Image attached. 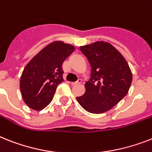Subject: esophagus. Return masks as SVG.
I'll use <instances>...</instances> for the list:
<instances>
[{
    "mask_svg": "<svg viewBox=\"0 0 152 152\" xmlns=\"http://www.w3.org/2000/svg\"><path fill=\"white\" fill-rule=\"evenodd\" d=\"M81 79H78L77 81H75V82H71V85H78V84H81Z\"/></svg>",
    "mask_w": 152,
    "mask_h": 152,
    "instance_id": "esophagus-1",
    "label": "esophagus"
}]
</instances>
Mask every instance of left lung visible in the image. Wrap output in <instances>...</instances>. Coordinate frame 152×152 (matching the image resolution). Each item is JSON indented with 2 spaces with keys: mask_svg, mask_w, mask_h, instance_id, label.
<instances>
[{
  "mask_svg": "<svg viewBox=\"0 0 152 152\" xmlns=\"http://www.w3.org/2000/svg\"><path fill=\"white\" fill-rule=\"evenodd\" d=\"M91 66L85 93L77 97L81 107L91 113H102L116 106L129 91L132 74L123 55L107 42L80 46Z\"/></svg>",
  "mask_w": 152,
  "mask_h": 152,
  "instance_id": "1",
  "label": "left lung"
}]
</instances>
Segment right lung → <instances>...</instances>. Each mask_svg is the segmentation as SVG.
Wrapping results in <instances>:
<instances>
[{
    "instance_id": "1",
    "label": "right lung",
    "mask_w": 152,
    "mask_h": 152,
    "mask_svg": "<svg viewBox=\"0 0 152 152\" xmlns=\"http://www.w3.org/2000/svg\"><path fill=\"white\" fill-rule=\"evenodd\" d=\"M75 46L56 41L46 46L28 62L20 79L24 102L35 110L44 109L52 101L59 84L64 81L62 65Z\"/></svg>"
}]
</instances>
